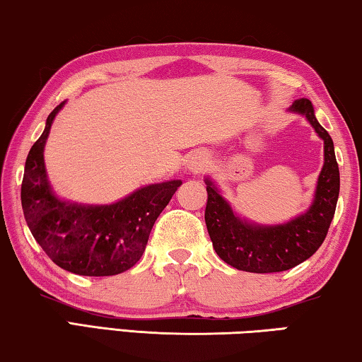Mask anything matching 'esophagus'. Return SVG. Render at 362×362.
Instances as JSON below:
<instances>
[{
    "mask_svg": "<svg viewBox=\"0 0 362 362\" xmlns=\"http://www.w3.org/2000/svg\"><path fill=\"white\" fill-rule=\"evenodd\" d=\"M209 167V156L205 152H195L192 157L187 160V170L191 171L192 175H199Z\"/></svg>",
    "mask_w": 362,
    "mask_h": 362,
    "instance_id": "esophagus-1",
    "label": "esophagus"
}]
</instances>
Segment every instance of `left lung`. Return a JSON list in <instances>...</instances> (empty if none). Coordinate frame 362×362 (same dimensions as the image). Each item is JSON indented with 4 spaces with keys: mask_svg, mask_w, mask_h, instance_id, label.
Masks as SVG:
<instances>
[{
    "mask_svg": "<svg viewBox=\"0 0 362 362\" xmlns=\"http://www.w3.org/2000/svg\"><path fill=\"white\" fill-rule=\"evenodd\" d=\"M303 115L324 141V165L317 177L315 199L305 213L282 224H258L240 218L220 189L205 177V224L213 248L224 263L235 269L266 274L287 271L316 253L327 235L340 192V171L334 141L321 127L310 99H297L288 107Z\"/></svg>",
    "mask_w": 362,
    "mask_h": 362,
    "instance_id": "left-lung-1",
    "label": "left lung"
}]
</instances>
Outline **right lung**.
Instances as JSON below:
<instances>
[{"label": "right lung", "mask_w": 362, "mask_h": 362, "mask_svg": "<svg viewBox=\"0 0 362 362\" xmlns=\"http://www.w3.org/2000/svg\"><path fill=\"white\" fill-rule=\"evenodd\" d=\"M65 100L46 118L28 152L21 200L32 235L59 268L78 276H115L139 262L153 223L182 185L171 180L136 189L109 205L59 199L47 181L45 146Z\"/></svg>", "instance_id": "obj_1"}]
</instances>
